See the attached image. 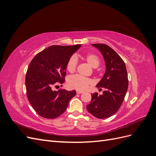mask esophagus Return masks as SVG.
<instances>
[{
    "label": "esophagus",
    "mask_w": 156,
    "mask_h": 156,
    "mask_svg": "<svg viewBox=\"0 0 156 156\" xmlns=\"http://www.w3.org/2000/svg\"><path fill=\"white\" fill-rule=\"evenodd\" d=\"M82 93H83V91H80V90H77V94H82Z\"/></svg>",
    "instance_id": "esophagus-1"
}]
</instances>
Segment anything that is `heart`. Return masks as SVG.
<instances>
[{
  "label": "heart",
  "instance_id": "b5f03b06",
  "mask_svg": "<svg viewBox=\"0 0 156 156\" xmlns=\"http://www.w3.org/2000/svg\"><path fill=\"white\" fill-rule=\"evenodd\" d=\"M84 61L90 66L91 67L96 68L100 64V58L95 53H88L83 56ZM77 66V60L75 56H72L69 58L66 64V69L69 73L75 72ZM92 83V80L89 78L83 77L79 75H73L68 79L67 84L70 88L84 91L88 88Z\"/></svg>",
  "mask_w": 156,
  "mask_h": 156
}]
</instances>
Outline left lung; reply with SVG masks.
Here are the masks:
<instances>
[{"mask_svg": "<svg viewBox=\"0 0 156 156\" xmlns=\"http://www.w3.org/2000/svg\"><path fill=\"white\" fill-rule=\"evenodd\" d=\"M101 51L104 58L106 71L97 87L105 90L102 95L92 94L88 111L98 119H106L119 111L124 100L128 88V79L125 63L120 56L109 46L103 44H92Z\"/></svg>", "mask_w": 156, "mask_h": 156, "instance_id": "left-lung-1", "label": "left lung"}]
</instances>
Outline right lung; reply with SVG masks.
<instances>
[{"label": "right lung", "instance_id": "1", "mask_svg": "<svg viewBox=\"0 0 156 156\" xmlns=\"http://www.w3.org/2000/svg\"><path fill=\"white\" fill-rule=\"evenodd\" d=\"M81 45H52L37 53L29 64L25 77L27 96L37 115L53 119L64 112L76 91L54 90L62 84L69 58Z\"/></svg>", "mask_w": 156, "mask_h": 156}]
</instances>
